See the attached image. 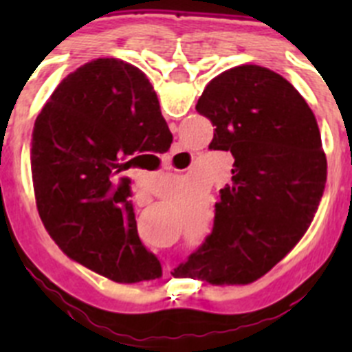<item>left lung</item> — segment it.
<instances>
[{
    "instance_id": "left-lung-1",
    "label": "left lung",
    "mask_w": 352,
    "mask_h": 352,
    "mask_svg": "<svg viewBox=\"0 0 352 352\" xmlns=\"http://www.w3.org/2000/svg\"><path fill=\"white\" fill-rule=\"evenodd\" d=\"M213 123L210 149L231 151V183L213 232L179 268L210 284H250L303 238L324 192L326 157L312 109L287 79L259 65L211 79L195 105Z\"/></svg>"
}]
</instances>
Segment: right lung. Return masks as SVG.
<instances>
[{"label": "right lung", "mask_w": 352, "mask_h": 352, "mask_svg": "<svg viewBox=\"0 0 352 352\" xmlns=\"http://www.w3.org/2000/svg\"><path fill=\"white\" fill-rule=\"evenodd\" d=\"M170 142L157 93L138 67L98 58L68 74L31 135L36 208L58 247L118 284L162 276L139 239L130 179L120 173Z\"/></svg>", "instance_id": "1"}]
</instances>
